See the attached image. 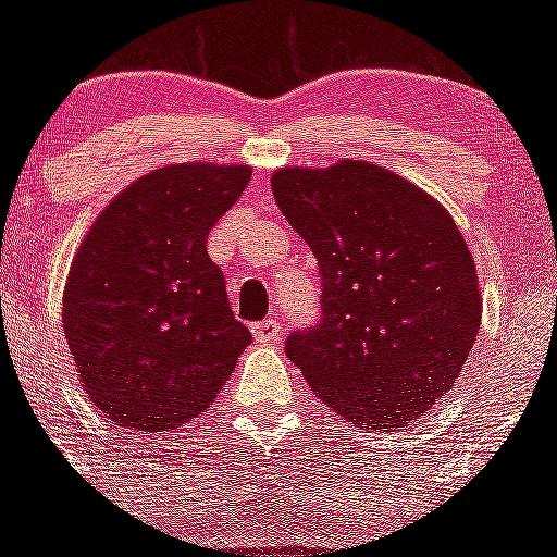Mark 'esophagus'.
<instances>
[{
    "label": "esophagus",
    "mask_w": 557,
    "mask_h": 557,
    "mask_svg": "<svg viewBox=\"0 0 557 557\" xmlns=\"http://www.w3.org/2000/svg\"><path fill=\"white\" fill-rule=\"evenodd\" d=\"M250 332H253V337L259 339V343H264V346H273V343H278V339H282L284 329H282V323L273 321V318H268V321L253 323V329H250Z\"/></svg>",
    "instance_id": "1"
}]
</instances>
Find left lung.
Returning a JSON list of instances; mask_svg holds the SVG:
<instances>
[{
	"mask_svg": "<svg viewBox=\"0 0 557 557\" xmlns=\"http://www.w3.org/2000/svg\"><path fill=\"white\" fill-rule=\"evenodd\" d=\"M270 186L323 278L321 321L289 334L287 357L339 418L412 424L451 391L480 329L476 268L455 220L368 161L282 166Z\"/></svg>",
	"mask_w": 557,
	"mask_h": 557,
	"instance_id": "8db88e82",
	"label": "left lung"
}]
</instances>
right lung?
<instances>
[{"label": "right lung", "instance_id": "add662e5", "mask_svg": "<svg viewBox=\"0 0 557 557\" xmlns=\"http://www.w3.org/2000/svg\"><path fill=\"white\" fill-rule=\"evenodd\" d=\"M248 181L243 164L161 166L120 191L83 236L63 289V334L88 398L116 426L150 435L203 416L250 343L206 250Z\"/></svg>", "mask_w": 557, "mask_h": 557}]
</instances>
